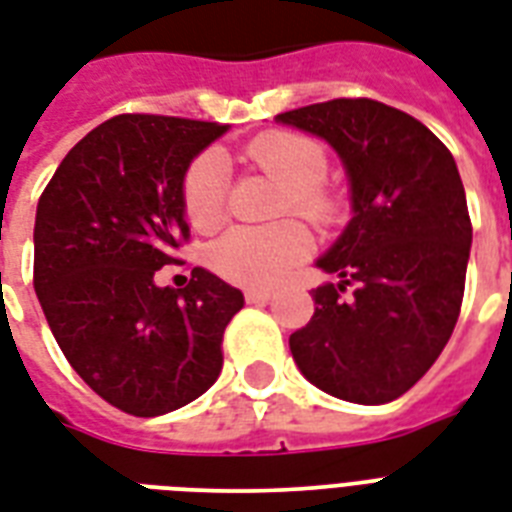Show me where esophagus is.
<instances>
[{
  "instance_id": "esophagus-1",
  "label": "esophagus",
  "mask_w": 512,
  "mask_h": 512,
  "mask_svg": "<svg viewBox=\"0 0 512 512\" xmlns=\"http://www.w3.org/2000/svg\"><path fill=\"white\" fill-rule=\"evenodd\" d=\"M244 298H247V303H265V300L273 298V290H247Z\"/></svg>"
}]
</instances>
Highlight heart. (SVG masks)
<instances>
[{"instance_id":"1","label":"heart","mask_w":512,"mask_h":512,"mask_svg":"<svg viewBox=\"0 0 512 512\" xmlns=\"http://www.w3.org/2000/svg\"><path fill=\"white\" fill-rule=\"evenodd\" d=\"M249 161L290 185V206L311 222L335 214L333 195L319 185L325 179L327 155L314 139L292 131H271L244 147ZM187 220L198 230L217 228L228 201V163L217 150L201 152L182 179ZM311 255V239L295 222L255 228L239 225L214 241L209 260L228 282L244 287H271Z\"/></svg>"}]
</instances>
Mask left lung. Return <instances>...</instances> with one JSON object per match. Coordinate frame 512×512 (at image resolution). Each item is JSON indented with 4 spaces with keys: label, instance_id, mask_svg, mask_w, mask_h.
Instances as JSON below:
<instances>
[{
    "label": "left lung",
    "instance_id": "obj_1",
    "mask_svg": "<svg viewBox=\"0 0 512 512\" xmlns=\"http://www.w3.org/2000/svg\"><path fill=\"white\" fill-rule=\"evenodd\" d=\"M276 120L341 155L354 209L317 260L341 282L311 292L314 317L290 335L292 357L327 395L392 403L432 368L462 311L473 225L454 155L416 117L373 99L308 104Z\"/></svg>",
    "mask_w": 512,
    "mask_h": 512
}]
</instances>
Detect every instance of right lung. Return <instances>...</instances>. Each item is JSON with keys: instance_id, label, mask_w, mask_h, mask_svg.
Wrapping results in <instances>:
<instances>
[{"instance_id": "right-lung-1", "label": "right lung", "mask_w": 512, "mask_h": 512, "mask_svg": "<svg viewBox=\"0 0 512 512\" xmlns=\"http://www.w3.org/2000/svg\"><path fill=\"white\" fill-rule=\"evenodd\" d=\"M220 123L115 115L66 152L39 195L34 290L77 376L131 416L193 403L222 370L244 295L206 268L182 290L155 271L190 239L182 179Z\"/></svg>"}]
</instances>
